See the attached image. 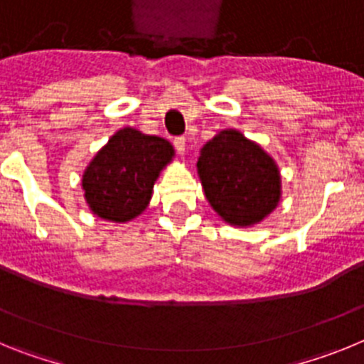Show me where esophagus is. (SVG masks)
I'll use <instances>...</instances> for the list:
<instances>
[{
  "mask_svg": "<svg viewBox=\"0 0 364 364\" xmlns=\"http://www.w3.org/2000/svg\"><path fill=\"white\" fill-rule=\"evenodd\" d=\"M173 144H175L176 153H178V154L186 153V138L184 136H176L175 140H173Z\"/></svg>",
  "mask_w": 364,
  "mask_h": 364,
  "instance_id": "obj_1",
  "label": "esophagus"
}]
</instances>
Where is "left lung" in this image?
Instances as JSON below:
<instances>
[{
    "label": "left lung",
    "instance_id": "obj_1",
    "mask_svg": "<svg viewBox=\"0 0 364 364\" xmlns=\"http://www.w3.org/2000/svg\"><path fill=\"white\" fill-rule=\"evenodd\" d=\"M197 173L210 205L230 226L259 224L281 202L277 162L237 129L220 131L204 144Z\"/></svg>",
    "mask_w": 364,
    "mask_h": 364
}]
</instances>
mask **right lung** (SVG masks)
Returning a JSON list of instances; mask_svg holds the SVG:
<instances>
[{"label":"right lung","instance_id":"right-lung-1","mask_svg":"<svg viewBox=\"0 0 364 364\" xmlns=\"http://www.w3.org/2000/svg\"><path fill=\"white\" fill-rule=\"evenodd\" d=\"M175 156L166 138L124 127L109 138L82 176L83 197L96 217L129 222L142 215L160 171Z\"/></svg>","mask_w":364,"mask_h":364}]
</instances>
